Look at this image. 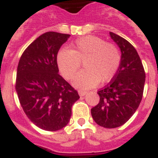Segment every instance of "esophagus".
<instances>
[{
  "instance_id": "34e87169",
  "label": "esophagus",
  "mask_w": 158,
  "mask_h": 158,
  "mask_svg": "<svg viewBox=\"0 0 158 158\" xmlns=\"http://www.w3.org/2000/svg\"><path fill=\"white\" fill-rule=\"evenodd\" d=\"M79 96H85L86 94V92L84 91V90H79Z\"/></svg>"
}]
</instances>
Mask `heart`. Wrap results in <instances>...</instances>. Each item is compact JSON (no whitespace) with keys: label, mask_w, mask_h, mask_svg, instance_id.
<instances>
[{"label":"heart","mask_w":158,"mask_h":158,"mask_svg":"<svg viewBox=\"0 0 158 158\" xmlns=\"http://www.w3.org/2000/svg\"><path fill=\"white\" fill-rule=\"evenodd\" d=\"M81 63L85 70L75 78L74 85L94 87L99 81L106 83L115 76L121 63V52L115 44L93 35L78 39L69 50L63 49L58 52V68L66 80L74 78Z\"/></svg>","instance_id":"1"}]
</instances>
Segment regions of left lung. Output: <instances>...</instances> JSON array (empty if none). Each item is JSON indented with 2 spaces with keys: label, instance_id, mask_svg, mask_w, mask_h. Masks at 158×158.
Segmentation results:
<instances>
[{
  "label": "left lung",
  "instance_id": "1",
  "mask_svg": "<svg viewBox=\"0 0 158 158\" xmlns=\"http://www.w3.org/2000/svg\"><path fill=\"white\" fill-rule=\"evenodd\" d=\"M121 50V63L110 83L98 91L99 102L91 109L93 118L105 128L123 125L135 113L142 100L145 72L137 50L119 35L110 32Z\"/></svg>",
  "mask_w": 158,
  "mask_h": 158
}]
</instances>
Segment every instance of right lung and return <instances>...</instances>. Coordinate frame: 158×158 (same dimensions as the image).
I'll list each match as a JSON object with an SVG mask.
<instances>
[{"label":"right lung","instance_id":"obj_1","mask_svg":"<svg viewBox=\"0 0 158 158\" xmlns=\"http://www.w3.org/2000/svg\"><path fill=\"white\" fill-rule=\"evenodd\" d=\"M69 34L48 32L20 57L15 90L27 118L39 128L56 131L68 124L79 93L59 74L57 54Z\"/></svg>","mask_w":158,"mask_h":158}]
</instances>
